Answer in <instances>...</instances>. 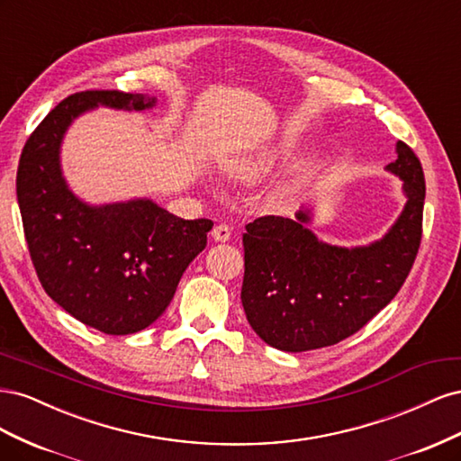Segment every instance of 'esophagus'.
I'll list each match as a JSON object with an SVG mask.
<instances>
[{
  "label": "esophagus",
  "instance_id": "34e87169",
  "mask_svg": "<svg viewBox=\"0 0 461 461\" xmlns=\"http://www.w3.org/2000/svg\"><path fill=\"white\" fill-rule=\"evenodd\" d=\"M212 239L215 242H227V240H230V227L229 225H217V227H213Z\"/></svg>",
  "mask_w": 461,
  "mask_h": 461
}]
</instances>
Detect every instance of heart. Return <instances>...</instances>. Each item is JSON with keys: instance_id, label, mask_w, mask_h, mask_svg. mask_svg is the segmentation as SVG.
I'll return each instance as SVG.
<instances>
[{"instance_id": "b5f03b06", "label": "heart", "mask_w": 461, "mask_h": 461, "mask_svg": "<svg viewBox=\"0 0 461 461\" xmlns=\"http://www.w3.org/2000/svg\"><path fill=\"white\" fill-rule=\"evenodd\" d=\"M229 173L236 178H254L259 173V167L256 163H234L232 167H229Z\"/></svg>"}]
</instances>
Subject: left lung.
I'll use <instances>...</instances> for the list:
<instances>
[{
    "instance_id": "1",
    "label": "left lung",
    "mask_w": 461,
    "mask_h": 461,
    "mask_svg": "<svg viewBox=\"0 0 461 461\" xmlns=\"http://www.w3.org/2000/svg\"><path fill=\"white\" fill-rule=\"evenodd\" d=\"M386 169L403 180L406 205L381 240L340 248L317 240L296 219L248 222L242 305L258 337L283 352H305L352 337L390 303L411 271L423 232L425 176L413 149L398 142Z\"/></svg>"
}]
</instances>
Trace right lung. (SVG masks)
<instances>
[{"label":"right lung","mask_w":461,"mask_h":461,"mask_svg":"<svg viewBox=\"0 0 461 461\" xmlns=\"http://www.w3.org/2000/svg\"><path fill=\"white\" fill-rule=\"evenodd\" d=\"M97 105L142 111L156 105V97L119 90L65 97L23 148L17 200L46 294L80 323L105 334H132L167 310L213 222L180 219L151 200L88 205L68 190L59 163L63 136Z\"/></svg>","instance_id":"add662e5"}]
</instances>
